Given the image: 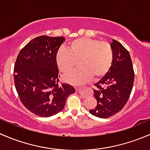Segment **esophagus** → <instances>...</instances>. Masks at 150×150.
Listing matches in <instances>:
<instances>
[{"label": "esophagus", "instance_id": "1", "mask_svg": "<svg viewBox=\"0 0 150 150\" xmlns=\"http://www.w3.org/2000/svg\"><path fill=\"white\" fill-rule=\"evenodd\" d=\"M76 90L78 92H79L81 95H86V88L85 87H76Z\"/></svg>", "mask_w": 150, "mask_h": 150}]
</instances>
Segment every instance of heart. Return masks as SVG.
Listing matches in <instances>:
<instances>
[{"instance_id":"heart-1","label":"heart","mask_w":150,"mask_h":150,"mask_svg":"<svg viewBox=\"0 0 150 150\" xmlns=\"http://www.w3.org/2000/svg\"><path fill=\"white\" fill-rule=\"evenodd\" d=\"M113 59L112 47L108 42L81 38L71 42L68 50L61 49L55 60L62 73L71 71L81 65V69L64 76L65 81L72 84H81L92 76L99 79L108 72Z\"/></svg>"}]
</instances>
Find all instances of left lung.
<instances>
[{
	"label": "left lung",
	"instance_id": "8db88e82",
	"mask_svg": "<svg viewBox=\"0 0 150 150\" xmlns=\"http://www.w3.org/2000/svg\"><path fill=\"white\" fill-rule=\"evenodd\" d=\"M113 59L107 74L95 84L94 98L97 106L89 110L95 116L106 118L121 111L127 103L134 80L132 61L129 51L117 40L110 43Z\"/></svg>",
	"mask_w": 150,
	"mask_h": 150
}]
</instances>
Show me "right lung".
<instances>
[{
    "label": "right lung",
    "mask_w": 150,
    "mask_h": 150,
    "mask_svg": "<svg viewBox=\"0 0 150 150\" xmlns=\"http://www.w3.org/2000/svg\"><path fill=\"white\" fill-rule=\"evenodd\" d=\"M64 37L40 36L21 50L14 66L15 86L20 100L30 112L50 117L64 108L68 97L74 93L70 84H58L56 54Z\"/></svg>",
    "instance_id": "1"
}]
</instances>
